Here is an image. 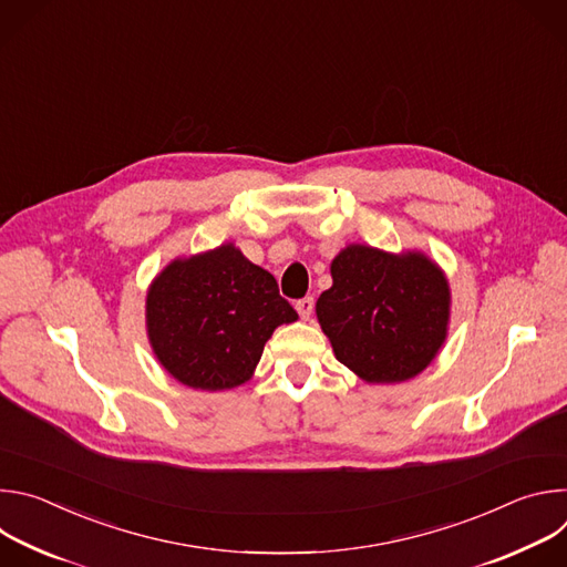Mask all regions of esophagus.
<instances>
[{"instance_id": "1", "label": "esophagus", "mask_w": 567, "mask_h": 567, "mask_svg": "<svg viewBox=\"0 0 567 567\" xmlns=\"http://www.w3.org/2000/svg\"><path fill=\"white\" fill-rule=\"evenodd\" d=\"M296 309H298L300 318L307 320V318L311 316V311H313V298H311V296H305V298L296 300Z\"/></svg>"}]
</instances>
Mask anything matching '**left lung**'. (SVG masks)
Listing matches in <instances>:
<instances>
[{
  "mask_svg": "<svg viewBox=\"0 0 567 567\" xmlns=\"http://www.w3.org/2000/svg\"><path fill=\"white\" fill-rule=\"evenodd\" d=\"M330 271L316 316L337 359L368 383L417 377L446 341L444 271L420 251L394 256L368 245L346 247Z\"/></svg>",
  "mask_w": 567,
  "mask_h": 567,
  "instance_id": "1",
  "label": "left lung"
}]
</instances>
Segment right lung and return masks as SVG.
<instances>
[{"label": "right lung", "instance_id": "1", "mask_svg": "<svg viewBox=\"0 0 567 567\" xmlns=\"http://www.w3.org/2000/svg\"><path fill=\"white\" fill-rule=\"evenodd\" d=\"M296 318L276 278L233 245L173 260L145 300L158 363L184 385L208 392L249 381L274 330Z\"/></svg>", "mask_w": 567, "mask_h": 567}]
</instances>
